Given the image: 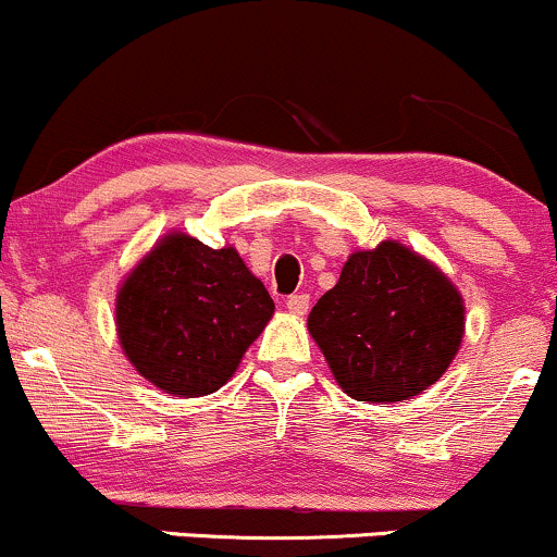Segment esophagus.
<instances>
[{"mask_svg": "<svg viewBox=\"0 0 557 557\" xmlns=\"http://www.w3.org/2000/svg\"><path fill=\"white\" fill-rule=\"evenodd\" d=\"M285 309L290 311V314L304 317L306 311H309V296H306V293H293V296L285 300Z\"/></svg>", "mask_w": 557, "mask_h": 557, "instance_id": "esophagus-1", "label": "esophagus"}]
</instances>
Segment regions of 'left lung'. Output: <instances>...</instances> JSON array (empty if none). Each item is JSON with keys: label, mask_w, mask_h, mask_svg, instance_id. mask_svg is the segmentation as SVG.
Returning a JSON list of instances; mask_svg holds the SVG:
<instances>
[{"label": "left lung", "mask_w": 557, "mask_h": 557, "mask_svg": "<svg viewBox=\"0 0 557 557\" xmlns=\"http://www.w3.org/2000/svg\"><path fill=\"white\" fill-rule=\"evenodd\" d=\"M463 298L432 261L385 240L356 251L309 332L350 398L398 403L434 385L463 341Z\"/></svg>", "instance_id": "left-lung-1"}]
</instances>
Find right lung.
Instances as JSON below:
<instances>
[{"label":"right lung","instance_id":"add662e5","mask_svg":"<svg viewBox=\"0 0 557 557\" xmlns=\"http://www.w3.org/2000/svg\"><path fill=\"white\" fill-rule=\"evenodd\" d=\"M274 300L233 246L170 233L125 277L114 306L120 345L140 376L198 398L235 374Z\"/></svg>","mask_w":557,"mask_h":557}]
</instances>
